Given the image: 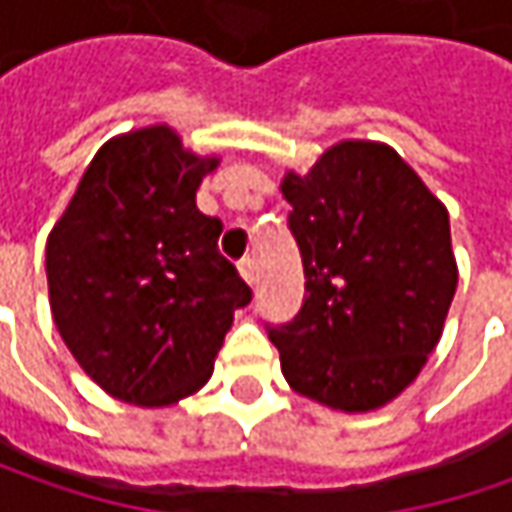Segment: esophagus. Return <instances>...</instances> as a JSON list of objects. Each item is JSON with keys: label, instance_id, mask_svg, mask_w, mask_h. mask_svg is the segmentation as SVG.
<instances>
[{"label": "esophagus", "instance_id": "obj_1", "mask_svg": "<svg viewBox=\"0 0 512 512\" xmlns=\"http://www.w3.org/2000/svg\"><path fill=\"white\" fill-rule=\"evenodd\" d=\"M239 273H242V279H245L247 285H256V262L253 259H242L239 262Z\"/></svg>", "mask_w": 512, "mask_h": 512}]
</instances>
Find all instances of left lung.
<instances>
[{
	"label": "left lung",
	"mask_w": 512,
	"mask_h": 512,
	"mask_svg": "<svg viewBox=\"0 0 512 512\" xmlns=\"http://www.w3.org/2000/svg\"><path fill=\"white\" fill-rule=\"evenodd\" d=\"M305 302L267 325L287 384L344 413L396 399L442 339L459 270L447 207L379 142H339L287 173Z\"/></svg>",
	"instance_id": "8db88e82"
}]
</instances>
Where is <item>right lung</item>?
Returning <instances> with one entry per match:
<instances>
[{
  "label": "right lung",
  "mask_w": 512,
  "mask_h": 512,
  "mask_svg": "<svg viewBox=\"0 0 512 512\" xmlns=\"http://www.w3.org/2000/svg\"><path fill=\"white\" fill-rule=\"evenodd\" d=\"M216 165L168 125L116 136L50 230L53 322L113 399L168 407L205 387L233 310L253 299L219 253L222 222L196 207Z\"/></svg>",
  "instance_id": "right-lung-1"
}]
</instances>
